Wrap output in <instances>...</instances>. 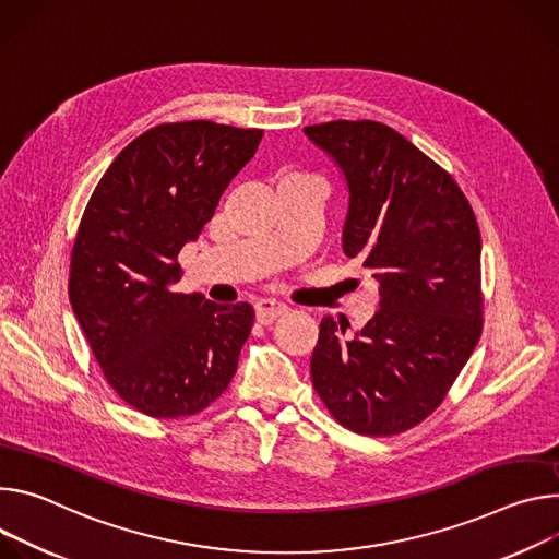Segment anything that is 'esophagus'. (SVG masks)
Returning a JSON list of instances; mask_svg holds the SVG:
<instances>
[{
  "label": "esophagus",
  "instance_id": "esophagus-1",
  "mask_svg": "<svg viewBox=\"0 0 559 559\" xmlns=\"http://www.w3.org/2000/svg\"><path fill=\"white\" fill-rule=\"evenodd\" d=\"M288 311L286 304L271 299V297H262L255 301V318L260 324H273L280 316H284Z\"/></svg>",
  "mask_w": 559,
  "mask_h": 559
}]
</instances>
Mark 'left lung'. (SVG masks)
I'll return each mask as SVG.
<instances>
[{
	"label": "left lung",
	"mask_w": 559,
	"mask_h": 559,
	"mask_svg": "<svg viewBox=\"0 0 559 559\" xmlns=\"http://www.w3.org/2000/svg\"><path fill=\"white\" fill-rule=\"evenodd\" d=\"M304 133L344 173V253L380 284V311L353 340L331 316L320 322L313 386L342 426L397 436L442 404L479 342L477 219L457 181L386 123L337 119Z\"/></svg>",
	"instance_id": "obj_1"
}]
</instances>
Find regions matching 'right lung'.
Listing matches in <instances>:
<instances>
[{"label": "right lung", "instance_id": "1", "mask_svg": "<svg viewBox=\"0 0 559 559\" xmlns=\"http://www.w3.org/2000/svg\"><path fill=\"white\" fill-rule=\"evenodd\" d=\"M260 129L159 123L123 148L86 204L69 297L112 391L157 419L195 415L230 384L251 304L175 293L177 255L213 217Z\"/></svg>", "mask_w": 559, "mask_h": 559}]
</instances>
